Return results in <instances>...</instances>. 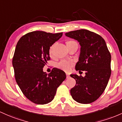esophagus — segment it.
<instances>
[{"instance_id":"obj_1","label":"esophagus","mask_w":122,"mask_h":122,"mask_svg":"<svg viewBox=\"0 0 122 122\" xmlns=\"http://www.w3.org/2000/svg\"><path fill=\"white\" fill-rule=\"evenodd\" d=\"M66 78H69V77H70V75H69V74H68V73H66Z\"/></svg>"}]
</instances>
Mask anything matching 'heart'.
<instances>
[{
    "label": "heart",
    "mask_w": 122,
    "mask_h": 122,
    "mask_svg": "<svg viewBox=\"0 0 122 122\" xmlns=\"http://www.w3.org/2000/svg\"><path fill=\"white\" fill-rule=\"evenodd\" d=\"M66 45H71L73 43H77V42L74 41H66ZM52 50H53V47H51L50 50H49V54L50 56L52 55ZM75 62L72 60H62L59 61L56 64V66L57 68H59L60 69L65 71L68 72L71 69V68L74 66Z\"/></svg>",
    "instance_id": "b5f03b06"
}]
</instances>
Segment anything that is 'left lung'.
I'll return each instance as SVG.
<instances>
[{"label": "left lung", "instance_id": "obj_1", "mask_svg": "<svg viewBox=\"0 0 122 122\" xmlns=\"http://www.w3.org/2000/svg\"><path fill=\"white\" fill-rule=\"evenodd\" d=\"M81 46L79 60L76 70L86 71V76L71 75L76 80V85L71 89L75 101L90 104L96 101L105 90L111 74V56L104 39L98 34L86 29L65 33Z\"/></svg>", "mask_w": 122, "mask_h": 122}]
</instances>
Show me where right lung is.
Instances as JSON below:
<instances>
[{"instance_id": "add662e5", "label": "right lung", "mask_w": 122, "mask_h": 122, "mask_svg": "<svg viewBox=\"0 0 122 122\" xmlns=\"http://www.w3.org/2000/svg\"><path fill=\"white\" fill-rule=\"evenodd\" d=\"M62 33L31 32L22 36L17 44L12 61L15 81L24 96L35 104L50 102L58 87L66 79L65 72L57 68H53L49 74L43 71L50 60V47Z\"/></svg>"}]
</instances>
